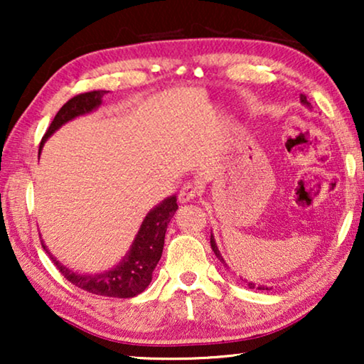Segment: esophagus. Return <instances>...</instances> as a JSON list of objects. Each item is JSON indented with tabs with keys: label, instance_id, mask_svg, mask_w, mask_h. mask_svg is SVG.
<instances>
[{
	"label": "esophagus",
	"instance_id": "34e87169",
	"mask_svg": "<svg viewBox=\"0 0 364 364\" xmlns=\"http://www.w3.org/2000/svg\"><path fill=\"white\" fill-rule=\"evenodd\" d=\"M200 193V187L197 182H186L178 191V200L181 202H191Z\"/></svg>",
	"mask_w": 364,
	"mask_h": 364
}]
</instances>
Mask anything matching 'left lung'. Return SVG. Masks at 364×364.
Segmentation results:
<instances>
[{
	"instance_id": "obj_1",
	"label": "left lung",
	"mask_w": 364,
	"mask_h": 364,
	"mask_svg": "<svg viewBox=\"0 0 364 364\" xmlns=\"http://www.w3.org/2000/svg\"><path fill=\"white\" fill-rule=\"evenodd\" d=\"M301 102H303V104H306V106H310V102L306 101V96H303V94H301ZM210 245H212V250H213V253H215V255H217L218 260H220L222 263H225V262H223L222 255H220V252H218L215 240H213V235H210ZM227 268H228V267H227ZM248 288H257V290H268L267 287H255V283H248Z\"/></svg>"
}]
</instances>
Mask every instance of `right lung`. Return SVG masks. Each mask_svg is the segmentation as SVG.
I'll use <instances>...</instances> for the list:
<instances>
[{"label": "right lung", "instance_id": "add662e5", "mask_svg": "<svg viewBox=\"0 0 364 364\" xmlns=\"http://www.w3.org/2000/svg\"><path fill=\"white\" fill-rule=\"evenodd\" d=\"M107 91H89L77 94L69 99L64 106L59 109L56 116H54L51 126L48 127L44 134L41 144H39V152L46 142V139L51 136L54 131H58L63 124H66L71 119L82 116V114L91 112L101 104V99ZM177 210V198L176 196L167 197L162 203H159L156 208H152L144 218L139 233L134 240L131 250L122 262L119 263L112 270L99 273V275H79L68 270L66 267L61 265L54 257L48 252L46 245L41 240V245L49 258L61 272V275L76 285L81 290H86L92 295L111 296V298H132L142 293L149 287L152 280V272L157 267L159 260L162 257L164 250V238H166V230L168 222L173 217V212Z\"/></svg>", "mask_w": 364, "mask_h": 364}]
</instances>
